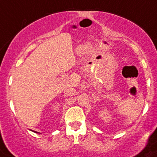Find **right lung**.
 <instances>
[{"label": "right lung", "mask_w": 157, "mask_h": 157, "mask_svg": "<svg viewBox=\"0 0 157 157\" xmlns=\"http://www.w3.org/2000/svg\"><path fill=\"white\" fill-rule=\"evenodd\" d=\"M34 132H35V133H38V132H36V131H34Z\"/></svg>", "instance_id": "right-lung-1"}]
</instances>
